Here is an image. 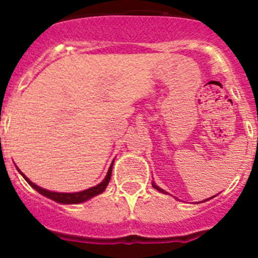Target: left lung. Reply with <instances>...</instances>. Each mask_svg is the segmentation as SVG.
Returning <instances> with one entry per match:
<instances>
[{"instance_id": "left-lung-1", "label": "left lung", "mask_w": 258, "mask_h": 258, "mask_svg": "<svg viewBox=\"0 0 258 258\" xmlns=\"http://www.w3.org/2000/svg\"><path fill=\"white\" fill-rule=\"evenodd\" d=\"M152 186H154V188H156V190L161 191V192H165V191H164V190H161V188H160V187H157L156 184H154V183H152ZM207 200H208V199H207Z\"/></svg>"}]
</instances>
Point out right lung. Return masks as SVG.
Wrapping results in <instances>:
<instances>
[{
	"mask_svg": "<svg viewBox=\"0 0 258 258\" xmlns=\"http://www.w3.org/2000/svg\"><path fill=\"white\" fill-rule=\"evenodd\" d=\"M112 164H111L108 172H107L106 178H104L103 181L101 182V183L97 184V186H94V187L88 188V190H85V191H80V192H72V194H70V192H52V191L45 190V188H41V187H38L37 184H35L33 182L29 181V179L27 178L26 175L23 174L22 172H20V173H22V175L24 177V179H26V181L28 182V183L31 184L32 187L35 188L36 191H38L41 195H44V197L49 198V199L54 200V202H56V203H63V204H79V203L85 202V200H89L90 198H93V197H95V195H99L101 192H103L104 188H106L107 184H108L109 179H111V173H112Z\"/></svg>",
	"mask_w": 258,
	"mask_h": 258,
	"instance_id": "obj_1",
	"label": "right lung"
}]
</instances>
